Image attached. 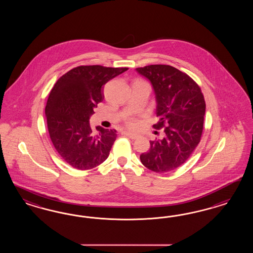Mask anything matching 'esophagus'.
I'll return each mask as SVG.
<instances>
[{
    "label": "esophagus",
    "instance_id": "esophagus-1",
    "mask_svg": "<svg viewBox=\"0 0 253 253\" xmlns=\"http://www.w3.org/2000/svg\"><path fill=\"white\" fill-rule=\"evenodd\" d=\"M123 133H124L126 136H128V137L130 138V139H132V140H135V139H137L138 138V135L134 134V133L129 132V131H124Z\"/></svg>",
    "mask_w": 253,
    "mask_h": 253
}]
</instances>
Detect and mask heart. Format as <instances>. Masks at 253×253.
Segmentation results:
<instances>
[{
  "mask_svg": "<svg viewBox=\"0 0 253 253\" xmlns=\"http://www.w3.org/2000/svg\"><path fill=\"white\" fill-rule=\"evenodd\" d=\"M126 125L129 129L134 130L139 126V122L134 118H129L128 120H126Z\"/></svg>",
  "mask_w": 253,
  "mask_h": 253,
  "instance_id": "b5f03b06",
  "label": "heart"
}]
</instances>
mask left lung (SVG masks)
Returning a JSON list of instances; mask_svg holds the SVG:
<instances>
[{
	"instance_id": "1",
	"label": "left lung",
	"mask_w": 253,
	"mask_h": 253,
	"mask_svg": "<svg viewBox=\"0 0 253 253\" xmlns=\"http://www.w3.org/2000/svg\"><path fill=\"white\" fill-rule=\"evenodd\" d=\"M152 84L157 99V130L164 128L162 140L150 141L141 154L142 164L155 172H168L183 165L200 142L206 103L199 84L186 73L169 65L136 69Z\"/></svg>"
}]
</instances>
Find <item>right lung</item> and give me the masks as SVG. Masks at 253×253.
<instances>
[{"label": "right lung", "instance_id": "right-lung-1", "mask_svg": "<svg viewBox=\"0 0 253 253\" xmlns=\"http://www.w3.org/2000/svg\"><path fill=\"white\" fill-rule=\"evenodd\" d=\"M127 69L80 66L54 84L46 104L47 128L56 152L71 167L91 169L107 160L117 130L100 126L93 130L89 120L104 99L103 86Z\"/></svg>", "mask_w": 253, "mask_h": 253}]
</instances>
